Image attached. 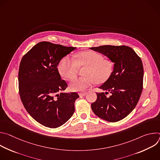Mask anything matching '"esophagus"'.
Segmentation results:
<instances>
[{
  "mask_svg": "<svg viewBox=\"0 0 160 160\" xmlns=\"http://www.w3.org/2000/svg\"><path fill=\"white\" fill-rule=\"evenodd\" d=\"M87 91H85V92H79V96H84L87 94Z\"/></svg>",
  "mask_w": 160,
  "mask_h": 160,
  "instance_id": "esophagus-1",
  "label": "esophagus"
}]
</instances>
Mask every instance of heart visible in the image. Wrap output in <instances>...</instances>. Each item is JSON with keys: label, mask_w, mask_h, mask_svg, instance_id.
Segmentation results:
<instances>
[{"label": "heart", "mask_w": 160, "mask_h": 160, "mask_svg": "<svg viewBox=\"0 0 160 160\" xmlns=\"http://www.w3.org/2000/svg\"><path fill=\"white\" fill-rule=\"evenodd\" d=\"M86 66L83 72L85 77L73 80L70 85L73 91H83L96 82L103 83L111 75L114 64L110 59H104L102 54L94 51H83L75 56L64 57L58 64V70L62 77L72 80L77 75L78 68Z\"/></svg>", "instance_id": "1"}]
</instances>
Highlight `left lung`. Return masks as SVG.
Returning <instances> with one entry per match:
<instances>
[{"label": "left lung", "mask_w": 160, "mask_h": 160, "mask_svg": "<svg viewBox=\"0 0 160 160\" xmlns=\"http://www.w3.org/2000/svg\"><path fill=\"white\" fill-rule=\"evenodd\" d=\"M90 49L108 56L115 63L108 80L97 92L91 108L98 117L110 122H118L132 111L138 104L143 88L144 69L141 58L126 45H101ZM109 93L111 95L107 97Z\"/></svg>", "instance_id": "8db88e82"}]
</instances>
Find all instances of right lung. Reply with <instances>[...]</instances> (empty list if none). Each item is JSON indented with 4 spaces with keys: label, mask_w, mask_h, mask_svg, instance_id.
<instances>
[{
    "label": "right lung",
    "mask_w": 160,
    "mask_h": 160,
    "mask_svg": "<svg viewBox=\"0 0 160 160\" xmlns=\"http://www.w3.org/2000/svg\"><path fill=\"white\" fill-rule=\"evenodd\" d=\"M75 49L49 42L36 44L22 58L18 72L19 94L30 115L51 128L62 125L73 115L77 92H62L68 84L61 80L58 65Z\"/></svg>",
    "instance_id": "1"
}]
</instances>
